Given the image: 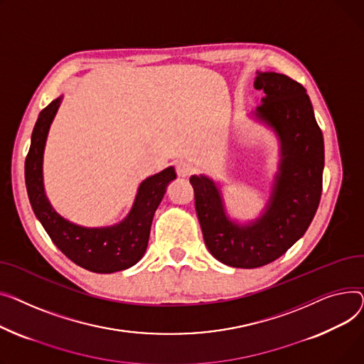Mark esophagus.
<instances>
[{"mask_svg": "<svg viewBox=\"0 0 364 364\" xmlns=\"http://www.w3.org/2000/svg\"><path fill=\"white\" fill-rule=\"evenodd\" d=\"M194 172H196L194 164H191L188 161H181L176 164V173L179 178H189Z\"/></svg>", "mask_w": 364, "mask_h": 364, "instance_id": "1", "label": "esophagus"}]
</instances>
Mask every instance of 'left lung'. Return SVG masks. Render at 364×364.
<instances>
[{"label": "left lung", "mask_w": 364, "mask_h": 364, "mask_svg": "<svg viewBox=\"0 0 364 364\" xmlns=\"http://www.w3.org/2000/svg\"><path fill=\"white\" fill-rule=\"evenodd\" d=\"M254 88L262 105L252 114L279 141L281 160L262 216L245 225L232 220L222 191L208 176H191L205 247L230 267L254 269L279 259L310 226L322 196L323 135L301 83L274 72H257Z\"/></svg>", "instance_id": "obj_1"}]
</instances>
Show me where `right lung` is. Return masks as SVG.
Masks as SVG:
<instances>
[{
	"label": "right lung",
	"instance_id": "right-lung-1",
	"mask_svg": "<svg viewBox=\"0 0 364 364\" xmlns=\"http://www.w3.org/2000/svg\"><path fill=\"white\" fill-rule=\"evenodd\" d=\"M61 101L63 95L39 113L32 132L25 161V181L32 210L57 248L77 266L94 273H114L129 269L146 251L154 213L164 197L167 185L176 179L175 167L170 166L142 181L131 211L116 225L87 228L64 219L47 198L42 173L47 136Z\"/></svg>",
	"mask_w": 364,
	"mask_h": 364
}]
</instances>
